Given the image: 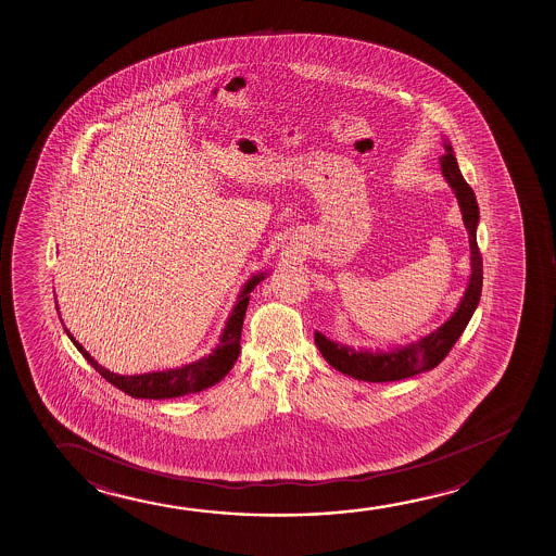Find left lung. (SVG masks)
<instances>
[{
  "mask_svg": "<svg viewBox=\"0 0 556 556\" xmlns=\"http://www.w3.org/2000/svg\"><path fill=\"white\" fill-rule=\"evenodd\" d=\"M446 153L441 157L442 175L448 180L452 190L456 193L462 213H464L465 228L469 231V244H471V279L467 285L462 304L456 313L450 317L441 328H437L433 334L421 338L418 342L406 345L403 350L389 351V353H372V351H355L343 348L338 343L327 340V336L315 332V343L319 348L320 355L327 358L336 370L348 374L355 380L396 381L410 378L416 374L433 370L441 365L450 350L454 348L457 338L462 336L467 323L471 320L472 313L479 305L480 292H482V256L477 244V226H479V205L471 186L465 182L462 170L457 167L456 157L452 152V146L444 144Z\"/></svg>",
  "mask_w": 556,
  "mask_h": 556,
  "instance_id": "1",
  "label": "left lung"
}]
</instances>
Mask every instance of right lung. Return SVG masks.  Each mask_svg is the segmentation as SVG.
<instances>
[{"label": "right lung", "instance_id": "1", "mask_svg": "<svg viewBox=\"0 0 556 556\" xmlns=\"http://www.w3.org/2000/svg\"><path fill=\"white\" fill-rule=\"evenodd\" d=\"M264 279V274L254 275L251 281L244 285V289L239 294L233 312L229 315L224 334H222L218 348L213 351V355L201 358L198 363L167 370V372H148L138 374V376H119V374L110 372L106 368L94 361V358L81 348V343L76 342V338L70 334V340L74 342L79 353L87 358V363L97 370V372L110 381L112 386L122 389L123 393L135 396V399H175V396L188 395V393H198L203 389L211 388L214 383L226 376L236 363L239 353H241V330H243L244 313L249 305V294L252 289Z\"/></svg>", "mask_w": 556, "mask_h": 556}]
</instances>
